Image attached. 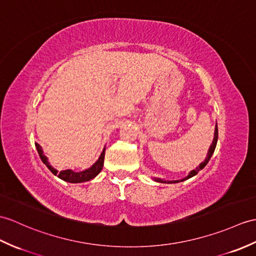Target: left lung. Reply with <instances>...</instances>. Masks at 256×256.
<instances>
[{"label":"left lung","instance_id":"left-lung-1","mask_svg":"<svg viewBox=\"0 0 256 256\" xmlns=\"http://www.w3.org/2000/svg\"><path fill=\"white\" fill-rule=\"evenodd\" d=\"M217 140H218V128H217V126H216V128H215V134H214V140H212V145H210V150H208V152H207V157H206V159L204 160L203 162L200 164L198 167H196L194 170H192L191 172H190V174H188V176L183 178V179H181V180H174V181H166V180L159 179V178H154V179H155V181H157V182H162V183H176V182L186 181V180L190 179V178L194 176L195 174H198V171L203 169V168L205 167V166H206L207 164H208V162H210V159L212 155L214 154V152H215V148H216V145H217Z\"/></svg>","mask_w":256,"mask_h":256}]
</instances>
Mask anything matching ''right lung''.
I'll return each instance as SVG.
<instances>
[{
	"instance_id": "1",
	"label": "right lung",
	"mask_w": 256,
	"mask_h": 256,
	"mask_svg": "<svg viewBox=\"0 0 256 256\" xmlns=\"http://www.w3.org/2000/svg\"><path fill=\"white\" fill-rule=\"evenodd\" d=\"M36 148H37V152L40 156V159L42 160V162L46 166L48 169H49L53 174L58 176L60 179H62L63 181H66L70 183H82V182H87V181H90L92 180L94 176L99 174V172L102 170L104 167V150L106 148H104L102 152H101V155L99 156L98 160L96 162H94L90 168H88L84 171H80V172H76L73 171L70 169L68 170H62L58 172L56 169H54L52 167V166L48 162V158L44 155V152H42V148L38 144V142H34Z\"/></svg>"
}]
</instances>
